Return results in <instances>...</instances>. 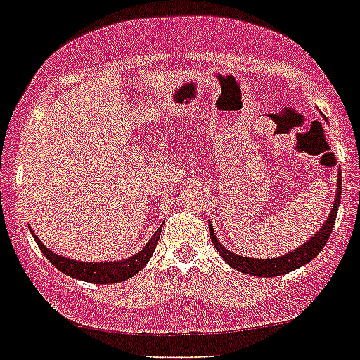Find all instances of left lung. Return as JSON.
I'll use <instances>...</instances> for the list:
<instances>
[{
  "label": "left lung",
  "mask_w": 360,
  "mask_h": 360,
  "mask_svg": "<svg viewBox=\"0 0 360 360\" xmlns=\"http://www.w3.org/2000/svg\"><path fill=\"white\" fill-rule=\"evenodd\" d=\"M340 197H342V173L338 172V180H336V194L333 206H331L330 216L326 218L324 225L309 238L307 242L302 243L297 249H292L288 254L280 257H271V259H256V257H243L240 254H235L231 250H228L226 247L221 245V242L218 240V237L214 235L212 225L210 223V233L211 240L214 243L216 250L219 252V256L225 259L226 264H230L231 268L237 269V271L252 274V276H264V278H273V276H281V274L293 271V269L300 268V266L307 264L321 252L324 245H326L328 238H330L331 230H333L336 212H338L340 206Z\"/></svg>",
  "instance_id": "left-lung-1"
}]
</instances>
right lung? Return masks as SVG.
<instances>
[{"instance_id": "add662e5", "label": "right lung", "mask_w": 360, "mask_h": 360, "mask_svg": "<svg viewBox=\"0 0 360 360\" xmlns=\"http://www.w3.org/2000/svg\"><path fill=\"white\" fill-rule=\"evenodd\" d=\"M161 230L163 225L154 231L153 237L149 238V242L139 250L134 256L122 259V261H101V262H87V261H75V259L65 257L61 254L53 252L49 247H46L41 242V238L30 228V233H32L34 240L39 245L41 252L44 254L46 259L51 262L55 268L60 269L61 273L68 274V276L75 278V280L89 281V283L96 285H108V283H120V281H125L129 278H132L134 274H137L149 262V259L153 257L154 249H156V243L160 240Z\"/></svg>"}]
</instances>
